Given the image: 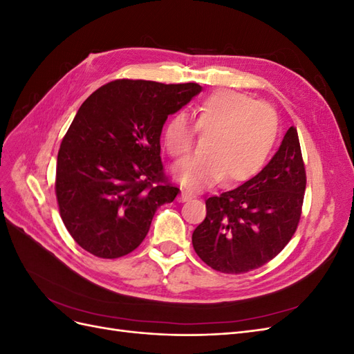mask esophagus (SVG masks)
<instances>
[{
    "label": "esophagus",
    "instance_id": "34e87169",
    "mask_svg": "<svg viewBox=\"0 0 354 354\" xmlns=\"http://www.w3.org/2000/svg\"><path fill=\"white\" fill-rule=\"evenodd\" d=\"M189 199H192V195L189 194V192L181 190V194H180V196H178V202H186V201H189Z\"/></svg>",
    "mask_w": 354,
    "mask_h": 354
}]
</instances>
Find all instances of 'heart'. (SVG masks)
Masks as SVG:
<instances>
[{"label": "heart", "instance_id": "heart-1", "mask_svg": "<svg viewBox=\"0 0 354 354\" xmlns=\"http://www.w3.org/2000/svg\"><path fill=\"white\" fill-rule=\"evenodd\" d=\"M196 130L207 134L202 153L178 162L173 173L181 185L201 190L220 183L239 185L255 177L269 160L279 134V118L269 104L233 90L207 95L196 111ZM195 128L185 112L164 127V145L171 156H185Z\"/></svg>", "mask_w": 354, "mask_h": 354}]
</instances>
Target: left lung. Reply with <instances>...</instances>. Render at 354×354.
I'll return each mask as SVG.
<instances>
[{
	"mask_svg": "<svg viewBox=\"0 0 354 354\" xmlns=\"http://www.w3.org/2000/svg\"><path fill=\"white\" fill-rule=\"evenodd\" d=\"M306 169L297 128L259 174L236 189L205 201L207 217L192 234L199 259L221 273L239 274L264 266L297 230Z\"/></svg>",
	"mask_w": 354,
	"mask_h": 354,
	"instance_id": "8db88e82",
	"label": "left lung"
}]
</instances>
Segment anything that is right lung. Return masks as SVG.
<instances>
[{
  "label": "right lung",
  "instance_id": "obj_1",
  "mask_svg": "<svg viewBox=\"0 0 354 354\" xmlns=\"http://www.w3.org/2000/svg\"><path fill=\"white\" fill-rule=\"evenodd\" d=\"M201 91L195 82L116 80L81 104L56 169L60 217L81 248L118 259L143 242L156 209L180 192L164 177L162 127Z\"/></svg>",
  "mask_w": 354,
  "mask_h": 354
}]
</instances>
